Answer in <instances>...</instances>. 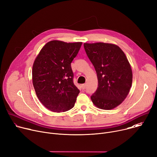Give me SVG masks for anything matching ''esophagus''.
Returning <instances> with one entry per match:
<instances>
[{"mask_svg":"<svg viewBox=\"0 0 157 157\" xmlns=\"http://www.w3.org/2000/svg\"><path fill=\"white\" fill-rule=\"evenodd\" d=\"M86 88V83H85V84L82 85V88L83 90H85Z\"/></svg>","mask_w":157,"mask_h":157,"instance_id":"esophagus-1","label":"esophagus"}]
</instances>
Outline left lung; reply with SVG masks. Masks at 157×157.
Here are the masks:
<instances>
[{
    "label": "left lung",
    "instance_id": "8db88e82",
    "mask_svg": "<svg viewBox=\"0 0 157 157\" xmlns=\"http://www.w3.org/2000/svg\"><path fill=\"white\" fill-rule=\"evenodd\" d=\"M87 56L95 69L98 88L91 99L98 108L111 110L126 98L132 85V72L123 51L105 43L84 44Z\"/></svg>",
    "mask_w": 157,
    "mask_h": 157
}]
</instances>
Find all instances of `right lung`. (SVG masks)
<instances>
[{"mask_svg":"<svg viewBox=\"0 0 157 157\" xmlns=\"http://www.w3.org/2000/svg\"><path fill=\"white\" fill-rule=\"evenodd\" d=\"M82 45L53 40L40 52L33 66V85L38 98L48 110L66 112L74 107L79 90L73 82L71 64Z\"/></svg>","mask_w":157,"mask_h":157,"instance_id":"obj_1","label":"right lung"}]
</instances>
